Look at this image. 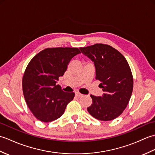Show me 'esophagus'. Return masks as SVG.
Masks as SVG:
<instances>
[{"label": "esophagus", "mask_w": 155, "mask_h": 155, "mask_svg": "<svg viewBox=\"0 0 155 155\" xmlns=\"http://www.w3.org/2000/svg\"><path fill=\"white\" fill-rule=\"evenodd\" d=\"M75 95H76V97H83V94H82L80 93H78V92H77V93H75Z\"/></svg>", "instance_id": "34e87169"}]
</instances>
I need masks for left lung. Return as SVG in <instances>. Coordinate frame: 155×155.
Wrapping results in <instances>:
<instances>
[{
  "mask_svg": "<svg viewBox=\"0 0 155 155\" xmlns=\"http://www.w3.org/2000/svg\"><path fill=\"white\" fill-rule=\"evenodd\" d=\"M81 52L94 62L96 80L101 83L102 97L91 94L93 100L87 110L93 117L103 121L113 120L123 113L133 89V77L126 58L111 46L95 44L81 47Z\"/></svg>",
  "mask_w": 155,
  "mask_h": 155,
  "instance_id": "8db88e82",
  "label": "left lung"
}]
</instances>
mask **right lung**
<instances>
[{
	"label": "right lung",
	"instance_id": "right-lung-1",
	"mask_svg": "<svg viewBox=\"0 0 155 155\" xmlns=\"http://www.w3.org/2000/svg\"><path fill=\"white\" fill-rule=\"evenodd\" d=\"M79 53L78 48H47L29 62L22 77V91L27 106L38 120H57L74 98V93H65L56 83L71 58Z\"/></svg>",
	"mask_w": 155,
	"mask_h": 155
}]
</instances>
